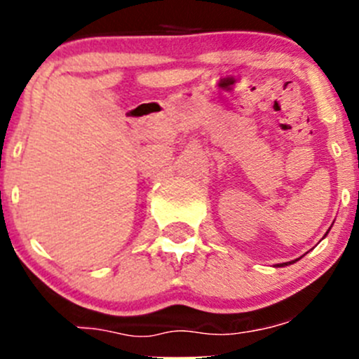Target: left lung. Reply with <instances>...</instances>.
<instances>
[{
	"instance_id": "left-lung-1",
	"label": "left lung",
	"mask_w": 359,
	"mask_h": 359,
	"mask_svg": "<svg viewBox=\"0 0 359 359\" xmlns=\"http://www.w3.org/2000/svg\"><path fill=\"white\" fill-rule=\"evenodd\" d=\"M288 264H292V262H285V264H281V266H288Z\"/></svg>"
}]
</instances>
